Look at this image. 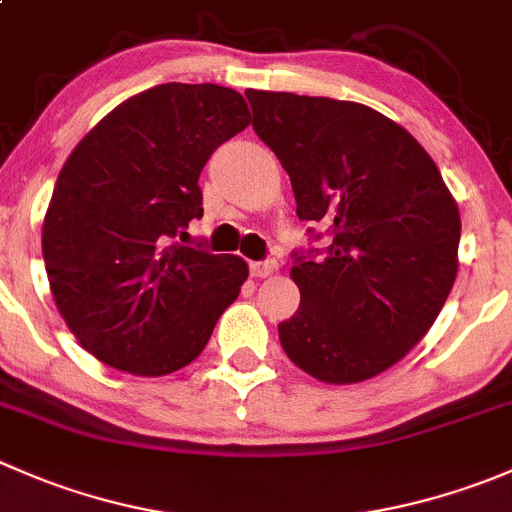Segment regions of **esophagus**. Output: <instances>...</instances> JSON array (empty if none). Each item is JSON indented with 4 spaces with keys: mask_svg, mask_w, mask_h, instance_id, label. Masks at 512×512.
I'll use <instances>...</instances> for the list:
<instances>
[{
    "mask_svg": "<svg viewBox=\"0 0 512 512\" xmlns=\"http://www.w3.org/2000/svg\"><path fill=\"white\" fill-rule=\"evenodd\" d=\"M280 270V262L277 260H262V262H252L250 265V275L252 277H270Z\"/></svg>",
    "mask_w": 512,
    "mask_h": 512,
    "instance_id": "34e87169",
    "label": "esophagus"
}]
</instances>
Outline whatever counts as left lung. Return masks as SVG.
Returning <instances> with one entry per match:
<instances>
[{"label": "left lung", "mask_w": 512, "mask_h": 512, "mask_svg": "<svg viewBox=\"0 0 512 512\" xmlns=\"http://www.w3.org/2000/svg\"><path fill=\"white\" fill-rule=\"evenodd\" d=\"M245 96L252 128L292 180L297 218L332 237L322 252H294L302 299L277 327L282 349L327 384L371 379L421 342L451 294L456 200L421 143L374 108L277 91Z\"/></svg>", "instance_id": "left-lung-1"}]
</instances>
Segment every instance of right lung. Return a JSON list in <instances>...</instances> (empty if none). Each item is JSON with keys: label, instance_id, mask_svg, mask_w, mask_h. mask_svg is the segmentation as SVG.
Segmentation results:
<instances>
[{"label": "right lung", "instance_id": "add662e5", "mask_svg": "<svg viewBox=\"0 0 512 512\" xmlns=\"http://www.w3.org/2000/svg\"><path fill=\"white\" fill-rule=\"evenodd\" d=\"M247 126L237 91L160 84L113 108L64 163L41 252L61 317L98 361L173 374L200 356L237 299L247 262L175 235L203 218V165Z\"/></svg>", "mask_w": 512, "mask_h": 512}]
</instances>
